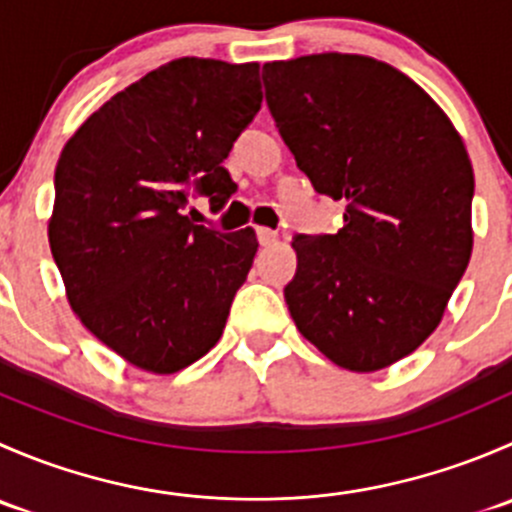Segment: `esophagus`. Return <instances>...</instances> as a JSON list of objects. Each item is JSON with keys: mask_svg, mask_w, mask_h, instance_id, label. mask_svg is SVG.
Segmentation results:
<instances>
[{"mask_svg": "<svg viewBox=\"0 0 512 512\" xmlns=\"http://www.w3.org/2000/svg\"><path fill=\"white\" fill-rule=\"evenodd\" d=\"M255 235H257V242H260L262 247H270L272 242L277 240V232L270 230V227H257Z\"/></svg>", "mask_w": 512, "mask_h": 512, "instance_id": "obj_1", "label": "esophagus"}]
</instances>
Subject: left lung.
Segmentation results:
<instances>
[{
  "label": "left lung",
  "mask_w": 512,
  "mask_h": 512,
  "mask_svg": "<svg viewBox=\"0 0 512 512\" xmlns=\"http://www.w3.org/2000/svg\"><path fill=\"white\" fill-rule=\"evenodd\" d=\"M262 81L297 168L347 203L337 235H294L289 314L337 366L384 369L438 327L471 260L466 146L416 81L371 56L272 61Z\"/></svg>",
  "instance_id": "left-lung-1"
}]
</instances>
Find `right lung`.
<instances>
[{"mask_svg":"<svg viewBox=\"0 0 512 512\" xmlns=\"http://www.w3.org/2000/svg\"><path fill=\"white\" fill-rule=\"evenodd\" d=\"M260 103V64L183 56L103 103L61 151L51 255L76 317L138 369L175 374L223 337L255 230L195 225L185 208L230 200L223 160Z\"/></svg>","mask_w":512,"mask_h":512,"instance_id":"obj_1","label":"right lung"}]
</instances>
